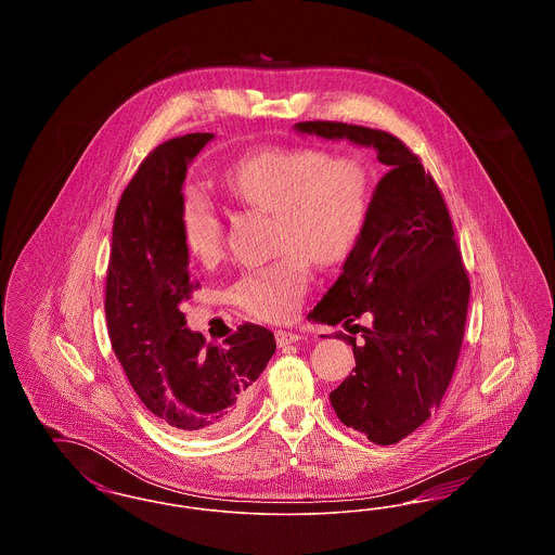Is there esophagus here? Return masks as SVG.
Returning a JSON list of instances; mask_svg holds the SVG:
<instances>
[{
    "label": "esophagus",
    "mask_w": 555,
    "mask_h": 555,
    "mask_svg": "<svg viewBox=\"0 0 555 555\" xmlns=\"http://www.w3.org/2000/svg\"><path fill=\"white\" fill-rule=\"evenodd\" d=\"M274 337H276V344H279V347H287V345L297 344V341H301V339H304V335H301V333H291V331H276V333H274Z\"/></svg>",
    "instance_id": "1"
}]
</instances>
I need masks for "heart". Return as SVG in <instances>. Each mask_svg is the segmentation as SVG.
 I'll use <instances>...</instances> for the list:
<instances>
[{
  "mask_svg": "<svg viewBox=\"0 0 555 555\" xmlns=\"http://www.w3.org/2000/svg\"><path fill=\"white\" fill-rule=\"evenodd\" d=\"M224 183L241 202L274 211L279 249H289L279 262L245 272L231 299L260 320L291 317L310 287V262L337 264L360 235L369 199L366 172L356 159L291 147L238 159ZM179 218L186 251L199 262L216 260L222 251V222L210 197L186 186Z\"/></svg>",
  "mask_w": 555,
  "mask_h": 555,
  "instance_id": "heart-1",
  "label": "heart"
}]
</instances>
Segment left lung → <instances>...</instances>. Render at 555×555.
Masks as SVG:
<instances>
[{
    "label": "left lung",
    "mask_w": 555,
    "mask_h": 555,
    "mask_svg": "<svg viewBox=\"0 0 555 555\" xmlns=\"http://www.w3.org/2000/svg\"><path fill=\"white\" fill-rule=\"evenodd\" d=\"M293 131L370 147L387 166L341 274L312 310L322 324L366 317L356 369L331 393L339 421L376 446L414 433L446 396L464 337L470 281L446 202L397 137L344 122H297ZM358 326V324H356Z\"/></svg>",
    "instance_id": "obj_1"
}]
</instances>
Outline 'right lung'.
I'll return each mask as SVG.
<instances>
[{
    "instance_id": "obj_1",
    "label": "right lung",
    "mask_w": 555,
    "mask_h": 555,
    "mask_svg": "<svg viewBox=\"0 0 555 555\" xmlns=\"http://www.w3.org/2000/svg\"><path fill=\"white\" fill-rule=\"evenodd\" d=\"M214 132H191L156 147L125 189L114 216L106 318L112 349L134 393L159 421L185 435L237 423L276 341L243 324L224 345L185 326L193 289L181 233L186 166Z\"/></svg>"
}]
</instances>
